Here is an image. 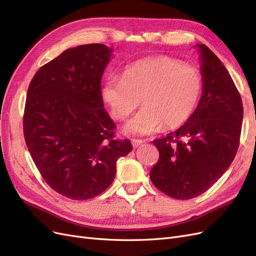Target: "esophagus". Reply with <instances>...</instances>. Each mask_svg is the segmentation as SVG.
I'll use <instances>...</instances> for the list:
<instances>
[{
    "mask_svg": "<svg viewBox=\"0 0 256 256\" xmlns=\"http://www.w3.org/2000/svg\"><path fill=\"white\" fill-rule=\"evenodd\" d=\"M131 143H132L134 147H138L144 143V140H140V138H132V140H131Z\"/></svg>",
    "mask_w": 256,
    "mask_h": 256,
    "instance_id": "esophagus-1",
    "label": "esophagus"
}]
</instances>
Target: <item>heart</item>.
I'll return each instance as SVG.
<instances>
[{"mask_svg":"<svg viewBox=\"0 0 256 256\" xmlns=\"http://www.w3.org/2000/svg\"><path fill=\"white\" fill-rule=\"evenodd\" d=\"M203 92V76L196 67L171 56H152L126 67L122 78L111 76L102 98L113 118L122 120L141 104L143 109L125 127L127 132L150 134L164 126H182L194 113Z\"/></svg>","mask_w":256,"mask_h":256,"instance_id":"b5f03b06","label":"heart"}]
</instances>
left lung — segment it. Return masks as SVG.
Listing matches in <instances>:
<instances>
[{
    "label": "left lung",
    "mask_w": 256,
    "mask_h": 256,
    "mask_svg": "<svg viewBox=\"0 0 256 256\" xmlns=\"http://www.w3.org/2000/svg\"><path fill=\"white\" fill-rule=\"evenodd\" d=\"M196 47L203 76L198 106L180 128L152 141L159 160L150 180L177 200L196 198L219 180L236 156L242 126V102L233 79L207 46Z\"/></svg>",
    "instance_id": "left-lung-1"
}]
</instances>
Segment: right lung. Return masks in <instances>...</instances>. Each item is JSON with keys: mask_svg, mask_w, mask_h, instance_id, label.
I'll return each mask as SVG.
<instances>
[{"mask_svg": "<svg viewBox=\"0 0 256 256\" xmlns=\"http://www.w3.org/2000/svg\"><path fill=\"white\" fill-rule=\"evenodd\" d=\"M112 50L78 46L42 66L33 76L23 114V134L36 168L60 194L82 200L112 184L116 161L132 150L115 138L104 108L102 78Z\"/></svg>", "mask_w": 256, "mask_h": 256, "instance_id": "add662e5", "label": "right lung"}]
</instances>
